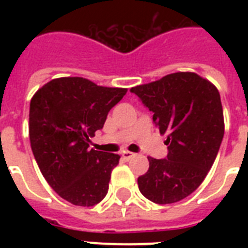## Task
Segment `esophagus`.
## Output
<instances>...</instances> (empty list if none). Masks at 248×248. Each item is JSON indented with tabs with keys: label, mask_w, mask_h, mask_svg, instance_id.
Instances as JSON below:
<instances>
[{
	"label": "esophagus",
	"mask_w": 248,
	"mask_h": 248,
	"mask_svg": "<svg viewBox=\"0 0 248 248\" xmlns=\"http://www.w3.org/2000/svg\"><path fill=\"white\" fill-rule=\"evenodd\" d=\"M124 159H131L132 157H135V153H132V152H124V155H122Z\"/></svg>",
	"instance_id": "34e87169"
}]
</instances>
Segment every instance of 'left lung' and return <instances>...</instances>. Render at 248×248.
Returning <instances> with one entry per match:
<instances>
[{
  "instance_id": "obj_1",
  "label": "left lung",
  "mask_w": 248,
  "mask_h": 248,
  "mask_svg": "<svg viewBox=\"0 0 248 248\" xmlns=\"http://www.w3.org/2000/svg\"><path fill=\"white\" fill-rule=\"evenodd\" d=\"M153 112V122L167 134V158L148 157L149 170L139 176V190L158 204L175 203L196 190L214 165L224 136L220 93L193 72H176L132 87Z\"/></svg>"
}]
</instances>
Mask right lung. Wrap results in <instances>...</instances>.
<instances>
[{
    "label": "right lung",
    "instance_id": "obj_1",
    "mask_svg": "<svg viewBox=\"0 0 248 248\" xmlns=\"http://www.w3.org/2000/svg\"><path fill=\"white\" fill-rule=\"evenodd\" d=\"M126 93L127 89L97 86L82 77H60L33 95V155L48 185L72 204L95 206L108 193L110 173L121 157L90 149L89 141Z\"/></svg>",
    "mask_w": 248,
    "mask_h": 248
}]
</instances>
